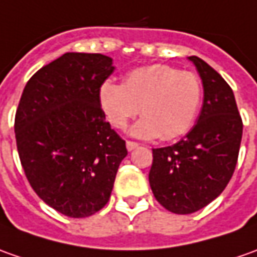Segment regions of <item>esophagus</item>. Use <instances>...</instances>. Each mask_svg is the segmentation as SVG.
Here are the masks:
<instances>
[{"label":"esophagus","instance_id":"obj_1","mask_svg":"<svg viewBox=\"0 0 257 257\" xmlns=\"http://www.w3.org/2000/svg\"><path fill=\"white\" fill-rule=\"evenodd\" d=\"M139 146V143H136V142H131V141H128L126 142V149H128L129 152L131 151H134V149H136Z\"/></svg>","mask_w":257,"mask_h":257}]
</instances>
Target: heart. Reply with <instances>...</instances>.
I'll return each mask as SVG.
<instances>
[{
  "instance_id": "heart-1",
  "label": "heart",
  "mask_w": 257,
  "mask_h": 257,
  "mask_svg": "<svg viewBox=\"0 0 257 257\" xmlns=\"http://www.w3.org/2000/svg\"><path fill=\"white\" fill-rule=\"evenodd\" d=\"M98 99L115 128H125L141 111L143 118L131 128V135L172 141L187 134L197 119L202 84L194 73L167 64H151L129 71L122 85L104 81L99 85Z\"/></svg>"
}]
</instances>
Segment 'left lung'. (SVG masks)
I'll return each mask as SVG.
<instances>
[{
	"instance_id": "obj_1",
	"label": "left lung",
	"mask_w": 257,
	"mask_h": 257,
	"mask_svg": "<svg viewBox=\"0 0 257 257\" xmlns=\"http://www.w3.org/2000/svg\"><path fill=\"white\" fill-rule=\"evenodd\" d=\"M204 88L201 112L179 142L153 149L149 184L174 214H193L214 201L229 183L238 162L242 119L232 88L209 64L190 56Z\"/></svg>"
}]
</instances>
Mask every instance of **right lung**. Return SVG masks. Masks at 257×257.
Masks as SVG:
<instances>
[{
	"mask_svg": "<svg viewBox=\"0 0 257 257\" xmlns=\"http://www.w3.org/2000/svg\"><path fill=\"white\" fill-rule=\"evenodd\" d=\"M114 70L108 56L64 53L33 74L19 101L15 138L26 179L63 215L84 218L102 208L128 155L98 99Z\"/></svg>",
	"mask_w": 257,
	"mask_h": 257,
	"instance_id": "add662e5",
	"label": "right lung"
}]
</instances>
